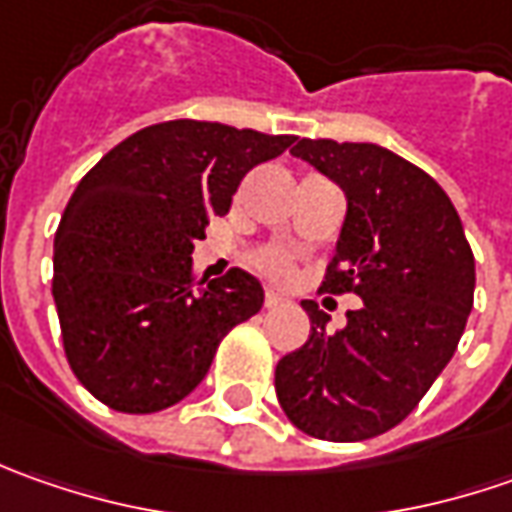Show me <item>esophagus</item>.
I'll list each match as a JSON object with an SVG mask.
<instances>
[{"instance_id": "34e87169", "label": "esophagus", "mask_w": 512, "mask_h": 512, "mask_svg": "<svg viewBox=\"0 0 512 512\" xmlns=\"http://www.w3.org/2000/svg\"><path fill=\"white\" fill-rule=\"evenodd\" d=\"M282 305H287V296H282L279 290H267L265 307H270V310H273V307H282Z\"/></svg>"}]
</instances>
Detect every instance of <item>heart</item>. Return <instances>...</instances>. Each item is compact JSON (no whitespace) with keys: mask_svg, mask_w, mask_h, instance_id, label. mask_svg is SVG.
Returning a JSON list of instances; mask_svg holds the SVG:
<instances>
[{"mask_svg":"<svg viewBox=\"0 0 512 512\" xmlns=\"http://www.w3.org/2000/svg\"><path fill=\"white\" fill-rule=\"evenodd\" d=\"M253 265L273 279H290L293 276V259L282 247H265L253 256Z\"/></svg>","mask_w":512,"mask_h":512,"instance_id":"heart-1","label":"heart"}]
</instances>
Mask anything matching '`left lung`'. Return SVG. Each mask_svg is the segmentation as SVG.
Here are the masks:
<instances>
[{"instance_id": "1", "label": "left lung", "mask_w": 512, "mask_h": 512, "mask_svg": "<svg viewBox=\"0 0 512 512\" xmlns=\"http://www.w3.org/2000/svg\"><path fill=\"white\" fill-rule=\"evenodd\" d=\"M347 196L325 293L359 310L327 333L305 299L307 342L276 364L287 419L325 442H362L404 422L453 359L473 310L476 262L450 196L433 176L370 142L302 139L290 150Z\"/></svg>"}]
</instances>
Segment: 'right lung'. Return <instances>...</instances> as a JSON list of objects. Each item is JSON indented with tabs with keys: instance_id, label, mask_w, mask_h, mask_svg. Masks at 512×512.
<instances>
[{
	"instance_id": "1",
	"label": "right lung",
	"mask_w": 512,
	"mask_h": 512,
	"mask_svg": "<svg viewBox=\"0 0 512 512\" xmlns=\"http://www.w3.org/2000/svg\"><path fill=\"white\" fill-rule=\"evenodd\" d=\"M296 136L173 119L136 130L73 190L53 242V302L70 370L119 413H156L202 382L216 347L265 302L233 267L193 282V242L247 170Z\"/></svg>"
}]
</instances>
